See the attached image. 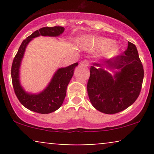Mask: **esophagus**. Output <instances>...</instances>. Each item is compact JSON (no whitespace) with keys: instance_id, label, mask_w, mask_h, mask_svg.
<instances>
[{"instance_id":"1","label":"esophagus","mask_w":154,"mask_h":154,"mask_svg":"<svg viewBox=\"0 0 154 154\" xmlns=\"http://www.w3.org/2000/svg\"><path fill=\"white\" fill-rule=\"evenodd\" d=\"M80 64H81V66H90V63H89V61H88V60H84L82 62H81Z\"/></svg>"}]
</instances>
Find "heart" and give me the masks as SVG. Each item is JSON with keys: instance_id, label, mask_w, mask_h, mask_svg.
I'll use <instances>...</instances> for the list:
<instances>
[{"instance_id": "heart-1", "label": "heart", "mask_w": 154, "mask_h": 154, "mask_svg": "<svg viewBox=\"0 0 154 154\" xmlns=\"http://www.w3.org/2000/svg\"><path fill=\"white\" fill-rule=\"evenodd\" d=\"M85 41L86 43L91 44L92 46L99 48H104L108 47L106 51V56L107 57H111L116 54L118 51V48L115 44H111V40L109 39L104 38H97L94 36H89L85 38Z\"/></svg>"}]
</instances>
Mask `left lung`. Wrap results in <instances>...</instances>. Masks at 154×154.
<instances>
[{
  "label": "left lung",
  "mask_w": 154,
  "mask_h": 154,
  "mask_svg": "<svg viewBox=\"0 0 154 154\" xmlns=\"http://www.w3.org/2000/svg\"><path fill=\"white\" fill-rule=\"evenodd\" d=\"M119 69L112 77L104 69ZM88 93L92 105L104 114H113L125 110L138 98L142 88L144 70L137 48L128 42L122 54L94 63L90 68Z\"/></svg>",
  "instance_id": "obj_1"
}]
</instances>
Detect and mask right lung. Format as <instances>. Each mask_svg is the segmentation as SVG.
Returning a JSON list of instances; mask_svg holds the SVG:
<instances>
[{
    "label": "right lung",
    "instance_id": "right-lung-1",
    "mask_svg": "<svg viewBox=\"0 0 154 154\" xmlns=\"http://www.w3.org/2000/svg\"><path fill=\"white\" fill-rule=\"evenodd\" d=\"M64 31L63 26L40 28L35 31L31 35L23 40L16 54L11 66V79L14 93L20 103L29 110L40 113L49 114L57 110L62 105L66 94V88L71 80L75 68L78 63L61 68L57 70L51 82L43 92L39 94H29L26 93L19 82V67L27 44L36 37L52 36L56 37L62 34Z\"/></svg>",
    "mask_w": 154,
    "mask_h": 154
}]
</instances>
